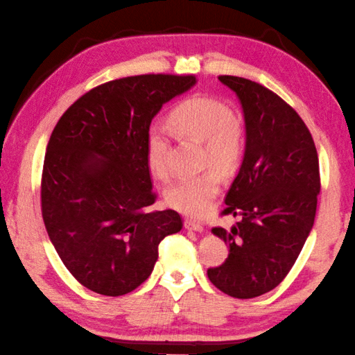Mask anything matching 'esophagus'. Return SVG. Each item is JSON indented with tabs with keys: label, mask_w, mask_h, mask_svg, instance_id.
Here are the masks:
<instances>
[{
	"label": "esophagus",
	"mask_w": 355,
	"mask_h": 355,
	"mask_svg": "<svg viewBox=\"0 0 355 355\" xmlns=\"http://www.w3.org/2000/svg\"><path fill=\"white\" fill-rule=\"evenodd\" d=\"M184 226L190 231H198L201 232L202 230H205V226H202L200 222H196V220H191V218H185L184 220Z\"/></svg>",
	"instance_id": "34e87169"
}]
</instances>
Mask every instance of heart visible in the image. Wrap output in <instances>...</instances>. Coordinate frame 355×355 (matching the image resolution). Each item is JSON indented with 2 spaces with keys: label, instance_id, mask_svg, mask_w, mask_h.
Wrapping results in <instances>:
<instances>
[{
  "label": "heart",
  "instance_id": "1",
  "mask_svg": "<svg viewBox=\"0 0 355 355\" xmlns=\"http://www.w3.org/2000/svg\"><path fill=\"white\" fill-rule=\"evenodd\" d=\"M170 121L179 135L202 141V165H216L222 171H231L239 165L245 150V127L226 103L207 96L189 97L173 110ZM170 146L166 127L150 125L146 135V159L155 178H168ZM220 181L216 168L178 179L165 190L166 205L187 216L200 217L209 211L217 196Z\"/></svg>",
  "mask_w": 355,
  "mask_h": 355
}]
</instances>
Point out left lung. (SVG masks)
Returning a JSON list of instances; mask_svg holds the SVG:
<instances>
[{
	"label": "left lung",
	"instance_id": "1",
	"mask_svg": "<svg viewBox=\"0 0 355 355\" xmlns=\"http://www.w3.org/2000/svg\"><path fill=\"white\" fill-rule=\"evenodd\" d=\"M218 80L242 103L247 144L220 212L241 220L228 231L212 228L230 254L209 267L207 277L231 297L252 299L284 280L310 234L321 190L319 160L309 127L280 96L247 78Z\"/></svg>",
	"mask_w": 355,
	"mask_h": 355
}]
</instances>
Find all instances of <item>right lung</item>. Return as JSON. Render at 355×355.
<instances>
[{"label": "right lung", "mask_w": 355, "mask_h": 355, "mask_svg": "<svg viewBox=\"0 0 355 355\" xmlns=\"http://www.w3.org/2000/svg\"><path fill=\"white\" fill-rule=\"evenodd\" d=\"M195 75L146 73L112 80L75 101L51 132L40 181L46 232L85 288L124 295L148 280L159 243L181 231L176 211L148 212L157 200L146 135L165 102Z\"/></svg>", "instance_id": "1"}]
</instances>
